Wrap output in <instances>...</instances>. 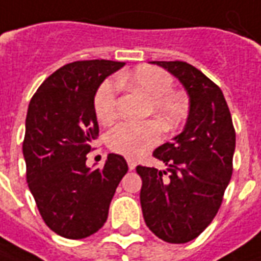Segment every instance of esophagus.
Returning a JSON list of instances; mask_svg holds the SVG:
<instances>
[{
  "label": "esophagus",
  "instance_id": "1",
  "mask_svg": "<svg viewBox=\"0 0 261 261\" xmlns=\"http://www.w3.org/2000/svg\"><path fill=\"white\" fill-rule=\"evenodd\" d=\"M127 164H128V168L133 171V169H136L137 167V161L134 158H127Z\"/></svg>",
  "mask_w": 261,
  "mask_h": 261
}]
</instances>
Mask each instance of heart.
<instances>
[{"mask_svg": "<svg viewBox=\"0 0 261 261\" xmlns=\"http://www.w3.org/2000/svg\"><path fill=\"white\" fill-rule=\"evenodd\" d=\"M121 80L148 96V113L160 118L165 130L174 131L188 117L189 100L182 92L172 90L174 77L167 70L140 66ZM117 83L112 79L105 80L94 93L93 107L101 124H110L117 117ZM161 133V124L156 120L124 121L109 131L107 145L117 154L137 156L160 143Z\"/></svg>", "mask_w": 261, "mask_h": 261, "instance_id": "heart-1", "label": "heart"}]
</instances>
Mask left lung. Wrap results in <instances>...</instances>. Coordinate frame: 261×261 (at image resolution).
<instances>
[{
    "label": "left lung",
    "mask_w": 261,
    "mask_h": 261,
    "mask_svg": "<svg viewBox=\"0 0 261 261\" xmlns=\"http://www.w3.org/2000/svg\"><path fill=\"white\" fill-rule=\"evenodd\" d=\"M181 82L189 114L181 134L152 152L168 168L137 167L145 223L168 243H187L211 225L233 172L236 133L218 85L187 62H152Z\"/></svg>",
    "instance_id": "obj_1"
}]
</instances>
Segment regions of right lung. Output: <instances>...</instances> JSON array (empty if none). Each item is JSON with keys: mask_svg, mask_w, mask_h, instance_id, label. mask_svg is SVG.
Wrapping results in <instances>:
<instances>
[{"mask_svg": "<svg viewBox=\"0 0 261 261\" xmlns=\"http://www.w3.org/2000/svg\"><path fill=\"white\" fill-rule=\"evenodd\" d=\"M124 62L67 63L42 83L29 101L22 152L27 182L42 219L66 239H83L105 225L127 162L109 154L103 168L86 167L99 124L93 99L101 82Z\"/></svg>", "mask_w": 261, "mask_h": 261, "instance_id": "obj_1", "label": "right lung"}]
</instances>
